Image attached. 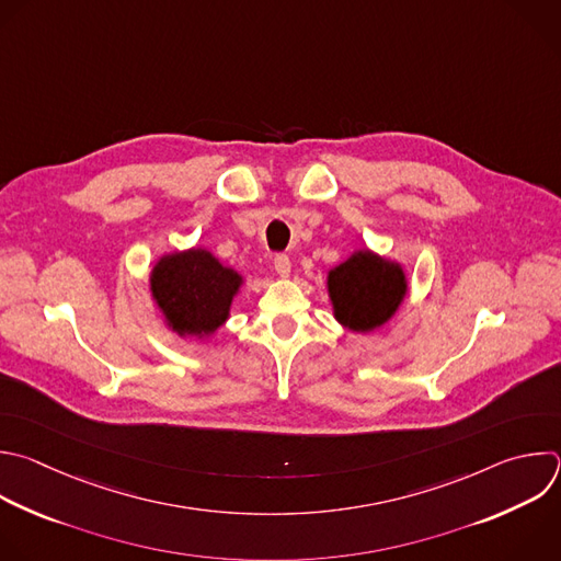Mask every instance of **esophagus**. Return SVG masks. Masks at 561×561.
<instances>
[{"instance_id":"obj_1","label":"esophagus","mask_w":561,"mask_h":561,"mask_svg":"<svg viewBox=\"0 0 561 561\" xmlns=\"http://www.w3.org/2000/svg\"><path fill=\"white\" fill-rule=\"evenodd\" d=\"M273 266H275V271H277L282 277H288V275H290V260H288V255L277 253V255L273 257Z\"/></svg>"}]
</instances>
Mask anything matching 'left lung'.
<instances>
[{
	"label": "left lung",
	"instance_id": "8db88e82",
	"mask_svg": "<svg viewBox=\"0 0 561 561\" xmlns=\"http://www.w3.org/2000/svg\"><path fill=\"white\" fill-rule=\"evenodd\" d=\"M328 290L334 317L352 330L367 332L394 314L408 286L401 266L358 251L330 271Z\"/></svg>",
	"mask_w": 561,
	"mask_h": 561
}]
</instances>
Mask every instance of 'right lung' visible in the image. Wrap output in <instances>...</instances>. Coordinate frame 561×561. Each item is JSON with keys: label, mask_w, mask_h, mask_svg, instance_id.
I'll return each instance as SVG.
<instances>
[{"label": "right lung", "mask_w": 561, "mask_h": 561, "mask_svg": "<svg viewBox=\"0 0 561 561\" xmlns=\"http://www.w3.org/2000/svg\"><path fill=\"white\" fill-rule=\"evenodd\" d=\"M238 288L240 275L201 249L167 255L151 273V293L180 334L220 328Z\"/></svg>", "instance_id": "right-lung-1"}]
</instances>
